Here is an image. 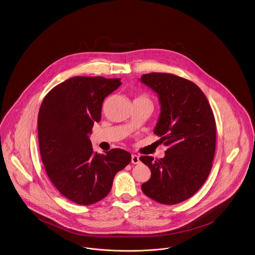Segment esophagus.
I'll use <instances>...</instances> for the list:
<instances>
[{"mask_svg":"<svg viewBox=\"0 0 255 255\" xmlns=\"http://www.w3.org/2000/svg\"><path fill=\"white\" fill-rule=\"evenodd\" d=\"M131 162L132 164H138L140 162V159H139V156H137L136 154H132V159H131Z\"/></svg>","mask_w":255,"mask_h":255,"instance_id":"1","label":"esophagus"}]
</instances>
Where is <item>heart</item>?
<instances>
[{
  "label": "heart",
  "mask_w": 255,
  "mask_h": 255,
  "mask_svg": "<svg viewBox=\"0 0 255 255\" xmlns=\"http://www.w3.org/2000/svg\"><path fill=\"white\" fill-rule=\"evenodd\" d=\"M138 99H144V98H138Z\"/></svg>",
  "instance_id": "obj_1"
}]
</instances>
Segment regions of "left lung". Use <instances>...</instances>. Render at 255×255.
<instances>
[{"mask_svg": "<svg viewBox=\"0 0 255 255\" xmlns=\"http://www.w3.org/2000/svg\"><path fill=\"white\" fill-rule=\"evenodd\" d=\"M139 81L158 97L160 114L153 132L168 148L160 159L140 157L151 170L141 189L156 202L180 203L200 189L211 172L216 142L214 113L201 89L186 79L151 73Z\"/></svg>", "mask_w": 255, "mask_h": 255, "instance_id": "left-lung-1", "label": "left lung"}]
</instances>
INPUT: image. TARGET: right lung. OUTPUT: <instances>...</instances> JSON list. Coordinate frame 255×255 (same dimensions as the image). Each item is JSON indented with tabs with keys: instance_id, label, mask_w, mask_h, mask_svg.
Returning <instances> with one entry per match:
<instances>
[{
	"instance_id": "obj_1",
	"label": "right lung",
	"mask_w": 255,
	"mask_h": 255,
	"mask_svg": "<svg viewBox=\"0 0 255 255\" xmlns=\"http://www.w3.org/2000/svg\"><path fill=\"white\" fill-rule=\"evenodd\" d=\"M121 85V79L74 77L54 87L41 103V160L57 190L75 203L103 199L116 173L131 162V154L123 149L94 152L89 138L94 123L101 121L104 99Z\"/></svg>"
}]
</instances>
